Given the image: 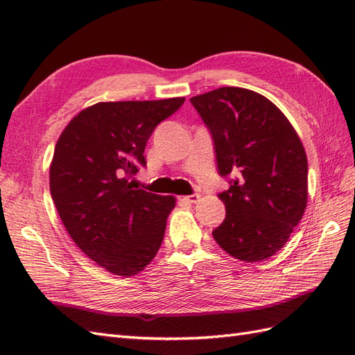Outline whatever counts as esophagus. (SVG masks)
Returning a JSON list of instances; mask_svg holds the SVG:
<instances>
[{"label":"esophagus","mask_w":355,"mask_h":355,"mask_svg":"<svg viewBox=\"0 0 355 355\" xmlns=\"http://www.w3.org/2000/svg\"><path fill=\"white\" fill-rule=\"evenodd\" d=\"M198 198H200V196H198V194H191V196H185L182 200L187 202V203H197Z\"/></svg>","instance_id":"34e87169"}]
</instances>
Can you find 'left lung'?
<instances>
[{
	"label": "left lung",
	"mask_w": 355,
	"mask_h": 355,
	"mask_svg": "<svg viewBox=\"0 0 355 355\" xmlns=\"http://www.w3.org/2000/svg\"><path fill=\"white\" fill-rule=\"evenodd\" d=\"M209 129L226 218L217 244L244 262H259L288 243L307 205V158L295 129L262 94L221 87L189 99Z\"/></svg>",
	"instance_id": "8db88e82"
}]
</instances>
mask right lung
<instances>
[{
	"label": "right lung",
	"mask_w": 355,
	"mask_h": 355,
	"mask_svg": "<svg viewBox=\"0 0 355 355\" xmlns=\"http://www.w3.org/2000/svg\"><path fill=\"white\" fill-rule=\"evenodd\" d=\"M185 98L99 102L75 116L55 144L49 188L60 218L84 254L129 277L158 253L175 197L134 188L146 143Z\"/></svg>",
	"instance_id": "add662e5"
}]
</instances>
